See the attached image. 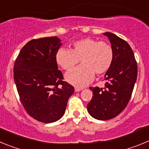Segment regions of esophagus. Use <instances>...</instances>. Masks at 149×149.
<instances>
[{"instance_id":"esophagus-1","label":"esophagus","mask_w":149,"mask_h":149,"mask_svg":"<svg viewBox=\"0 0 149 149\" xmlns=\"http://www.w3.org/2000/svg\"><path fill=\"white\" fill-rule=\"evenodd\" d=\"M82 89H83V88H79V87L74 88V91H75V92H80V91H81Z\"/></svg>"}]
</instances>
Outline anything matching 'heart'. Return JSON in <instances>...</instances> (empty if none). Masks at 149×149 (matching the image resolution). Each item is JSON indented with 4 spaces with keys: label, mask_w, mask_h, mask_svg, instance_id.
I'll list each match as a JSON object with an SVG mask.
<instances>
[{
    "label": "heart",
    "mask_w": 149,
    "mask_h": 149,
    "mask_svg": "<svg viewBox=\"0 0 149 149\" xmlns=\"http://www.w3.org/2000/svg\"><path fill=\"white\" fill-rule=\"evenodd\" d=\"M56 63L64 70L75 66L81 60L82 65L65 74L68 83L82 87L93 81L95 73H106L114 60V51L110 44L104 41L84 38L74 42L71 50L60 48L55 56Z\"/></svg>",
    "instance_id": "1"
}]
</instances>
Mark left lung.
I'll use <instances>...</instances> for the list:
<instances>
[{
	"label": "left lung",
	"mask_w": 149,
	"mask_h": 149,
	"mask_svg": "<svg viewBox=\"0 0 149 149\" xmlns=\"http://www.w3.org/2000/svg\"><path fill=\"white\" fill-rule=\"evenodd\" d=\"M110 39L114 51V60L106 72L104 87H89L93 98L87 110L93 118L108 120L117 116L131 99L137 77V63L131 46L111 33H104Z\"/></svg>",
	"instance_id": "1"
}]
</instances>
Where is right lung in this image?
<instances>
[{
	"instance_id": "right-lung-1",
	"label": "right lung",
	"mask_w": 149,
	"mask_h": 149,
	"mask_svg": "<svg viewBox=\"0 0 149 149\" xmlns=\"http://www.w3.org/2000/svg\"><path fill=\"white\" fill-rule=\"evenodd\" d=\"M56 36L29 41L17 56L13 76L19 98L34 119L51 123L63 116L74 86L63 81L55 56L61 46Z\"/></svg>"
}]
</instances>
